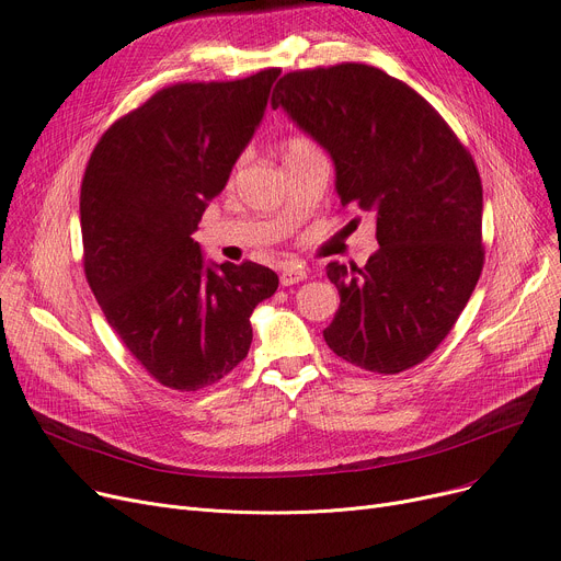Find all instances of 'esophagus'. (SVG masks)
I'll list each match as a JSON object with an SVG mask.
<instances>
[{
  "mask_svg": "<svg viewBox=\"0 0 561 561\" xmlns=\"http://www.w3.org/2000/svg\"><path fill=\"white\" fill-rule=\"evenodd\" d=\"M305 279H307V271L302 268V265H298V263H284L282 275H279L282 286H293V284L305 282Z\"/></svg>",
  "mask_w": 561,
  "mask_h": 561,
  "instance_id": "obj_1",
  "label": "esophagus"
}]
</instances>
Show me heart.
Segmentation results:
<instances>
[{
    "label": "heart",
    "mask_w": 561,
    "mask_h": 561,
    "mask_svg": "<svg viewBox=\"0 0 561 561\" xmlns=\"http://www.w3.org/2000/svg\"><path fill=\"white\" fill-rule=\"evenodd\" d=\"M307 152H318V147H316V142L313 140H309V138H302V136H296V138H290L288 142H286V147H284V157H296V154H307ZM243 165V159L236 163V168H233V174L239 172V168Z\"/></svg>",
    "instance_id": "1"
}]
</instances>
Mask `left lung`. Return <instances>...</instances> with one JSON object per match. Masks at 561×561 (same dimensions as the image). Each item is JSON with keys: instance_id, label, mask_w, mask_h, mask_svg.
<instances>
[{"instance_id": "left-lung-1", "label": "left lung", "mask_w": 561, "mask_h": 561, "mask_svg": "<svg viewBox=\"0 0 561 561\" xmlns=\"http://www.w3.org/2000/svg\"><path fill=\"white\" fill-rule=\"evenodd\" d=\"M271 104L332 154L343 209L377 218L379 250L364 268L328 265L341 305L325 343L379 375L419 366L455 328L484 265L468 147L414 88L364 64L286 72Z\"/></svg>"}]
</instances>
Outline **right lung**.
<instances>
[{
  "label": "right lung",
  "instance_id": "add662e5",
  "mask_svg": "<svg viewBox=\"0 0 561 561\" xmlns=\"http://www.w3.org/2000/svg\"><path fill=\"white\" fill-rule=\"evenodd\" d=\"M279 68L159 88L102 134L79 211L83 273L117 339L154 381L195 393L245 357L250 316L277 290L254 261L206 268L191 239L261 123Z\"/></svg>",
  "mask_w": 561,
  "mask_h": 561
}]
</instances>
